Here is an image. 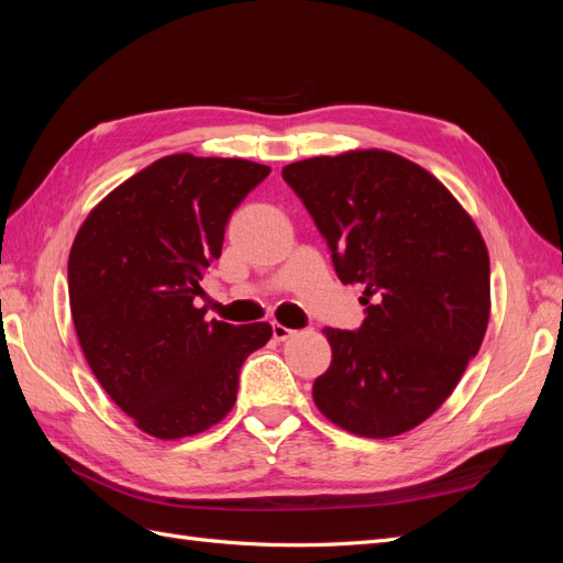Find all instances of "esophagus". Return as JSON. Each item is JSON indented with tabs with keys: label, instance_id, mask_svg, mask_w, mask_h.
I'll return each instance as SVG.
<instances>
[{
	"label": "esophagus",
	"instance_id": "obj_1",
	"mask_svg": "<svg viewBox=\"0 0 563 563\" xmlns=\"http://www.w3.org/2000/svg\"><path fill=\"white\" fill-rule=\"evenodd\" d=\"M291 335H294V331H291V329L282 327V323H272V338L279 340V343H282V340H288Z\"/></svg>",
	"mask_w": 563,
	"mask_h": 563
}]
</instances>
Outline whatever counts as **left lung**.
Returning a JSON list of instances; mask_svg holds the SVG:
<instances>
[{
    "instance_id": "obj_1",
    "label": "left lung",
    "mask_w": 563,
    "mask_h": 563,
    "mask_svg": "<svg viewBox=\"0 0 563 563\" xmlns=\"http://www.w3.org/2000/svg\"><path fill=\"white\" fill-rule=\"evenodd\" d=\"M327 240L335 275L364 284L360 329H323L331 366L319 411L368 439L413 430L449 399L482 347L490 312L488 251L453 195L383 150L282 168Z\"/></svg>"
}]
</instances>
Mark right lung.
<instances>
[{"label": "right lung", "mask_w": 563, "mask_h": 563, "mask_svg": "<svg viewBox=\"0 0 563 563\" xmlns=\"http://www.w3.org/2000/svg\"><path fill=\"white\" fill-rule=\"evenodd\" d=\"M269 174L246 159L172 155L110 192L84 220L67 263L75 331L98 383L159 439L209 430L236 401L267 321H207L201 279L232 211Z\"/></svg>", "instance_id": "add662e5"}]
</instances>
